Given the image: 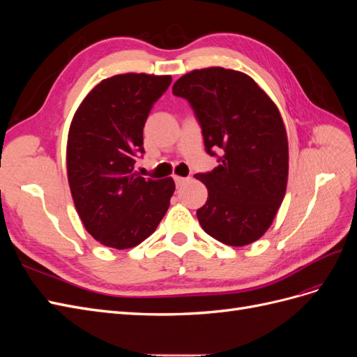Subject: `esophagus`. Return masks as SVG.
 <instances>
[{"mask_svg": "<svg viewBox=\"0 0 357 357\" xmlns=\"http://www.w3.org/2000/svg\"><path fill=\"white\" fill-rule=\"evenodd\" d=\"M174 181H176L177 186H181V185H185V183L188 181V178L186 177H180V176H174Z\"/></svg>", "mask_w": 357, "mask_h": 357, "instance_id": "34e87169", "label": "esophagus"}]
</instances>
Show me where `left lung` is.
Segmentation results:
<instances>
[{"instance_id":"8db88e82","label":"left lung","mask_w":357,"mask_h":357,"mask_svg":"<svg viewBox=\"0 0 357 357\" xmlns=\"http://www.w3.org/2000/svg\"><path fill=\"white\" fill-rule=\"evenodd\" d=\"M172 93L195 110L207 153H222L211 172L195 176L208 189L197 211L202 229L226 245L257 241L287 188L289 143L278 107L250 75L222 67L181 75Z\"/></svg>"}]
</instances>
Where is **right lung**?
Listing matches in <instances>:
<instances>
[{"label": "right lung", "mask_w": 357, "mask_h": 357, "mask_svg": "<svg viewBox=\"0 0 357 357\" xmlns=\"http://www.w3.org/2000/svg\"><path fill=\"white\" fill-rule=\"evenodd\" d=\"M171 75L126 73L101 80L75 110L67 139V176L82 223L105 247L143 243L164 218L174 180L134 171L143 128Z\"/></svg>", "instance_id": "right-lung-1"}]
</instances>
